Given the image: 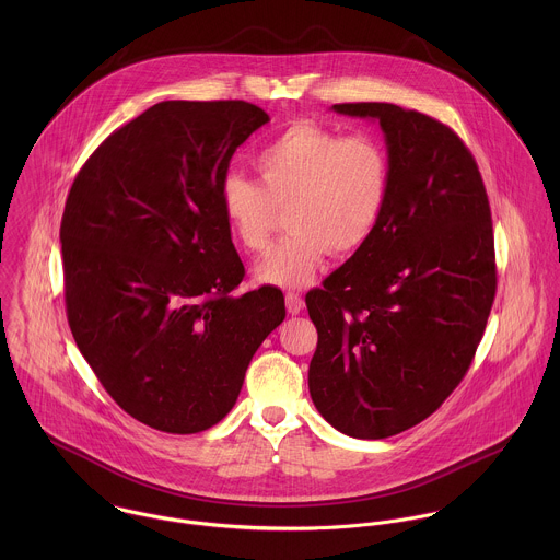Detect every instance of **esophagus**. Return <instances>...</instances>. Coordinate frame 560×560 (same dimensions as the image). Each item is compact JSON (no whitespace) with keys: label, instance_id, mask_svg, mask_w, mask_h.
I'll return each mask as SVG.
<instances>
[{"label":"esophagus","instance_id":"esophagus-1","mask_svg":"<svg viewBox=\"0 0 560 560\" xmlns=\"http://www.w3.org/2000/svg\"><path fill=\"white\" fill-rule=\"evenodd\" d=\"M284 300H287V311H289V315H300V311L304 308L302 295L295 293V291H289V293L284 295Z\"/></svg>","mask_w":560,"mask_h":560}]
</instances>
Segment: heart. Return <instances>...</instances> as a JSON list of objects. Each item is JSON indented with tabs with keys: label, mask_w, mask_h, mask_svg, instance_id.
<instances>
[{
	"label": "heart",
	"mask_w": 560,
	"mask_h": 560,
	"mask_svg": "<svg viewBox=\"0 0 560 560\" xmlns=\"http://www.w3.org/2000/svg\"><path fill=\"white\" fill-rule=\"evenodd\" d=\"M254 165L260 183L240 172L220 180V211L243 249L262 252L287 207L291 233L256 269L260 282L282 289L308 287L329 252H358L390 196V155L369 133L295 122L256 153Z\"/></svg>",
	"instance_id": "heart-1"
}]
</instances>
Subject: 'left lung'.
I'll list each match as a JSON object with an SVG mask.
<instances>
[{
    "mask_svg": "<svg viewBox=\"0 0 560 560\" xmlns=\"http://www.w3.org/2000/svg\"><path fill=\"white\" fill-rule=\"evenodd\" d=\"M331 109L380 120L393 176L373 237L306 295L308 388L334 429L382 440L429 418L475 360L495 298L491 211L444 122L393 103Z\"/></svg>",
    "mask_w": 560,
    "mask_h": 560,
    "instance_id": "obj_1",
    "label": "left lung"
}]
</instances>
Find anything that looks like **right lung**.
Segmentation results:
<instances>
[{
  "label": "right lung",
  "mask_w": 560,
  "mask_h": 560,
  "mask_svg": "<svg viewBox=\"0 0 560 560\" xmlns=\"http://www.w3.org/2000/svg\"><path fill=\"white\" fill-rule=\"evenodd\" d=\"M267 120L245 101H161L101 142L67 198L73 338L107 395L165 433L218 424L287 317L276 287L235 293L245 267L218 198Z\"/></svg>",
  "instance_id": "right-lung-1"
}]
</instances>
